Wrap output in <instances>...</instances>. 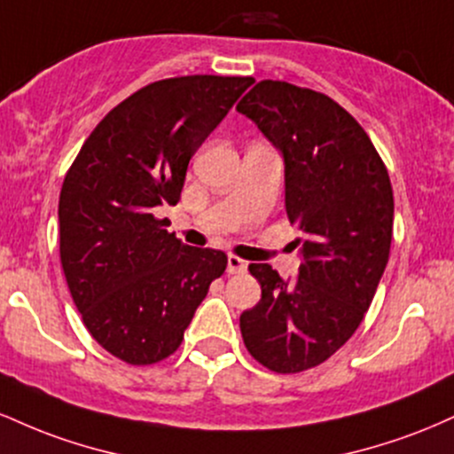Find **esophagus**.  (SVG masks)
I'll list each match as a JSON object with an SVG mask.
<instances>
[{"mask_svg": "<svg viewBox=\"0 0 454 454\" xmlns=\"http://www.w3.org/2000/svg\"><path fill=\"white\" fill-rule=\"evenodd\" d=\"M245 270H247V262H245L243 258H239V256H228V273H245Z\"/></svg>", "mask_w": 454, "mask_h": 454, "instance_id": "1", "label": "esophagus"}]
</instances>
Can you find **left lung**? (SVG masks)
<instances>
[{"mask_svg": "<svg viewBox=\"0 0 454 454\" xmlns=\"http://www.w3.org/2000/svg\"><path fill=\"white\" fill-rule=\"evenodd\" d=\"M237 111L284 158L286 213L303 237L296 279L249 264L262 299L241 314L249 354L275 373H299L354 335L387 269L393 187L367 132L325 93L260 81Z\"/></svg>", "mask_w": 454, "mask_h": 454, "instance_id": "8db88e82", "label": "left lung"}]
</instances>
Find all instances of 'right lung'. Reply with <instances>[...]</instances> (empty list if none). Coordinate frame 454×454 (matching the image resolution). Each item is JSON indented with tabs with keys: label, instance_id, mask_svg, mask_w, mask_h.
I'll use <instances>...</instances> for the list:
<instances>
[{
	"label": "right lung",
	"instance_id": "add662e5",
	"mask_svg": "<svg viewBox=\"0 0 454 454\" xmlns=\"http://www.w3.org/2000/svg\"><path fill=\"white\" fill-rule=\"evenodd\" d=\"M252 82L209 74L151 82L98 123L67 170L61 267L87 331L121 361L170 356L226 270V254L181 243L153 211L179 202L192 155Z\"/></svg>",
	"mask_w": 454,
	"mask_h": 454
}]
</instances>
